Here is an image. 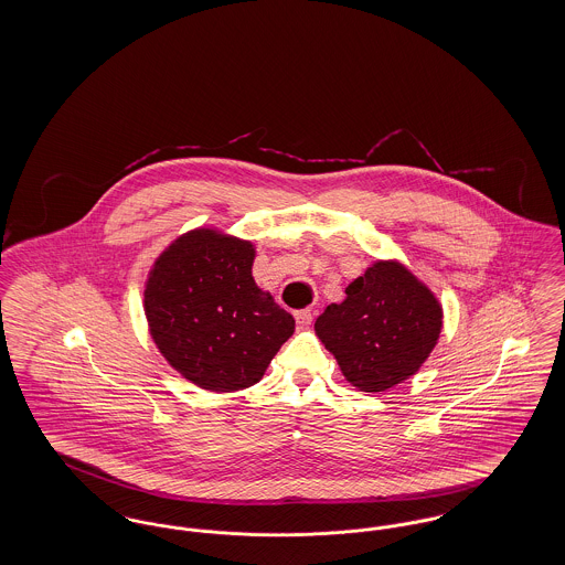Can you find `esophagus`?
Returning a JSON list of instances; mask_svg holds the SVG:
<instances>
[{"label": "esophagus", "mask_w": 565, "mask_h": 565, "mask_svg": "<svg viewBox=\"0 0 565 565\" xmlns=\"http://www.w3.org/2000/svg\"><path fill=\"white\" fill-rule=\"evenodd\" d=\"M295 320L298 328H309L313 322V313H311V309H298L295 311Z\"/></svg>", "instance_id": "34e87169"}]
</instances>
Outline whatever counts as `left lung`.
Wrapping results in <instances>:
<instances>
[{
    "label": "left lung",
    "instance_id": "1",
    "mask_svg": "<svg viewBox=\"0 0 565 565\" xmlns=\"http://www.w3.org/2000/svg\"><path fill=\"white\" fill-rule=\"evenodd\" d=\"M345 295L326 307L316 334L351 385L385 392L415 375L443 328V309L430 290L401 263H375Z\"/></svg>",
    "mask_w": 565,
    "mask_h": 565
}]
</instances>
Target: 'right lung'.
<instances>
[{
  "label": "right lung",
  "mask_w": 565,
  "mask_h": 565,
  "mask_svg": "<svg viewBox=\"0 0 565 565\" xmlns=\"http://www.w3.org/2000/svg\"><path fill=\"white\" fill-rule=\"evenodd\" d=\"M252 243L210 228L171 243L150 270L143 307L167 362L212 392L258 383L295 318L254 277Z\"/></svg>",
  "instance_id": "right-lung-1"
}]
</instances>
